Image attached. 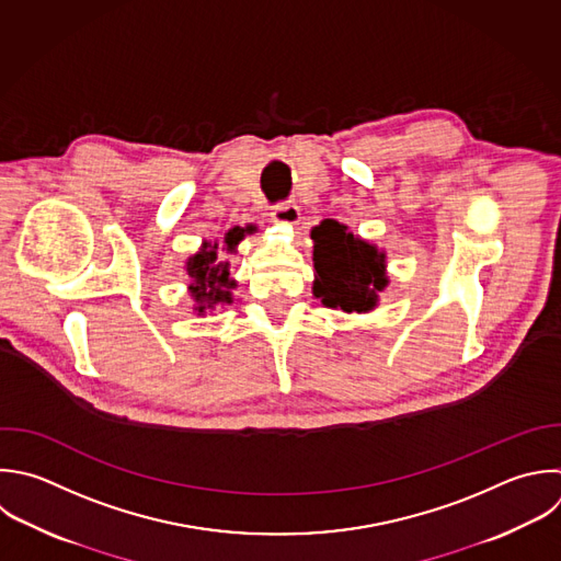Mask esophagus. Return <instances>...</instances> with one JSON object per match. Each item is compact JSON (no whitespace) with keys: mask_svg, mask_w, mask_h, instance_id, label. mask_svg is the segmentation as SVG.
Segmentation results:
<instances>
[{"mask_svg":"<svg viewBox=\"0 0 561 561\" xmlns=\"http://www.w3.org/2000/svg\"><path fill=\"white\" fill-rule=\"evenodd\" d=\"M272 221L280 226H296L300 221V208L296 204H278L272 208Z\"/></svg>","mask_w":561,"mask_h":561,"instance_id":"esophagus-1","label":"esophagus"}]
</instances>
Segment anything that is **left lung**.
Returning a JSON list of instances; mask_svg holds the SVG:
<instances>
[{
  "mask_svg": "<svg viewBox=\"0 0 561 561\" xmlns=\"http://www.w3.org/2000/svg\"><path fill=\"white\" fill-rule=\"evenodd\" d=\"M313 241V296L329 309L370 313L388 287L386 252L353 234L348 226L324 219L311 230Z\"/></svg>",
  "mask_w": 561,
  "mask_h": 561,
  "instance_id": "1",
  "label": "left lung"
}]
</instances>
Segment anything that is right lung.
<instances>
[{
	"instance_id": "right-lung-1",
	"label": "right lung",
	"mask_w": 561,
	"mask_h": 561,
	"mask_svg": "<svg viewBox=\"0 0 561 561\" xmlns=\"http://www.w3.org/2000/svg\"><path fill=\"white\" fill-rule=\"evenodd\" d=\"M243 241V230L237 226L226 232L224 245L219 241H204L199 252L186 259L184 272L188 276V294L193 300V313L206 316L213 313L219 305H232V289L237 280L230 276V261L218 256L237 254V245Z\"/></svg>"
}]
</instances>
